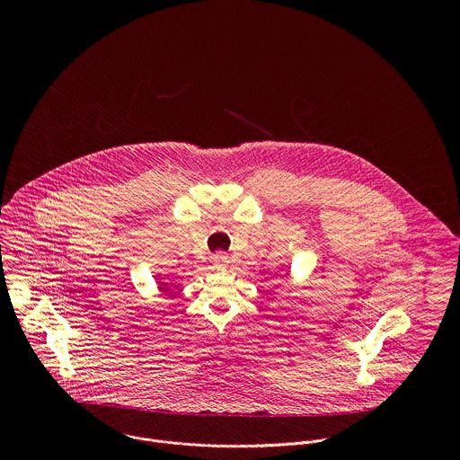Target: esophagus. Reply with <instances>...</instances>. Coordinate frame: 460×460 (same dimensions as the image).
<instances>
[{"instance_id": "1", "label": "esophagus", "mask_w": 460, "mask_h": 460, "mask_svg": "<svg viewBox=\"0 0 460 460\" xmlns=\"http://www.w3.org/2000/svg\"><path fill=\"white\" fill-rule=\"evenodd\" d=\"M212 262H214L216 269H221V270H223V269L228 267L230 261H228V255H226V253H216V255L212 257Z\"/></svg>"}]
</instances>
